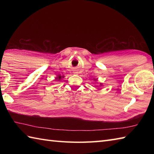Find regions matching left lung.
I'll use <instances>...</instances> for the list:
<instances>
[{
    "mask_svg": "<svg viewBox=\"0 0 154 154\" xmlns=\"http://www.w3.org/2000/svg\"><path fill=\"white\" fill-rule=\"evenodd\" d=\"M94 80H97V79H94ZM100 85H101V83H100Z\"/></svg>",
    "mask_w": 154,
    "mask_h": 154,
    "instance_id": "obj_1",
    "label": "left lung"
}]
</instances>
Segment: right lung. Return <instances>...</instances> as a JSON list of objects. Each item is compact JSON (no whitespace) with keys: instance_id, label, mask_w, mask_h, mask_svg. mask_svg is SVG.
<instances>
[{"instance_id":"add662e5","label":"right lung","mask_w":154,"mask_h":154,"mask_svg":"<svg viewBox=\"0 0 154 154\" xmlns=\"http://www.w3.org/2000/svg\"><path fill=\"white\" fill-rule=\"evenodd\" d=\"M62 77H63V76H62ZM61 79V75H58V76L57 77V78H56V79H58V80H60Z\"/></svg>"}]
</instances>
